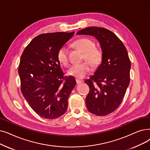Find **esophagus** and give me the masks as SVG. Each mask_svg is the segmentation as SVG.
<instances>
[{
	"instance_id": "obj_1",
	"label": "esophagus",
	"mask_w": 150,
	"mask_h": 150,
	"mask_svg": "<svg viewBox=\"0 0 150 150\" xmlns=\"http://www.w3.org/2000/svg\"><path fill=\"white\" fill-rule=\"evenodd\" d=\"M82 82H83V81H81V80H80V79H76V83L77 84H79L81 83Z\"/></svg>"
}]
</instances>
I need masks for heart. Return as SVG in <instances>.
Returning <instances> with one entry per match:
<instances>
[{"label": "heart", "instance_id": "obj_1", "mask_svg": "<svg viewBox=\"0 0 150 150\" xmlns=\"http://www.w3.org/2000/svg\"><path fill=\"white\" fill-rule=\"evenodd\" d=\"M74 44L75 47L84 53L83 61H87L94 67L98 66L100 64L102 58V51L99 48L95 47V43L93 40L89 38H82L78 39L74 42ZM57 59L64 66H67L68 64V50L66 46H62L58 50ZM88 63L84 62L73 65L67 70V74L78 79H83L91 71V67Z\"/></svg>", "mask_w": 150, "mask_h": 150}]
</instances>
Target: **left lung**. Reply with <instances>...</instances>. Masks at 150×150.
Instances as JSON below:
<instances>
[{
	"label": "left lung",
	"mask_w": 150,
	"mask_h": 150,
	"mask_svg": "<svg viewBox=\"0 0 150 150\" xmlns=\"http://www.w3.org/2000/svg\"><path fill=\"white\" fill-rule=\"evenodd\" d=\"M76 34L93 36L100 43L101 64L94 74L84 81L90 88L86 105L91 113L108 115L120 106L129 84L131 61L127 50L120 38L105 28L89 27Z\"/></svg>",
	"instance_id": "left-lung-1"
}]
</instances>
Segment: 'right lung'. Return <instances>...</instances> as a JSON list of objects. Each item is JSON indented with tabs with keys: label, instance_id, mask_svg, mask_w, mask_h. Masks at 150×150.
<instances>
[{
	"label": "right lung",
	"instance_id": "1",
	"mask_svg": "<svg viewBox=\"0 0 150 150\" xmlns=\"http://www.w3.org/2000/svg\"><path fill=\"white\" fill-rule=\"evenodd\" d=\"M74 32L39 35L21 55L18 74L22 94L32 109L43 118L55 119L67 110L68 98L76 81L71 76H64L57 53Z\"/></svg>",
	"mask_w": 150,
	"mask_h": 150
}]
</instances>
